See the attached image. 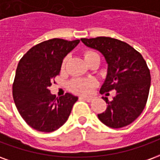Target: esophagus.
<instances>
[{
    "instance_id": "34e87169",
    "label": "esophagus",
    "mask_w": 160,
    "mask_h": 160,
    "mask_svg": "<svg viewBox=\"0 0 160 160\" xmlns=\"http://www.w3.org/2000/svg\"><path fill=\"white\" fill-rule=\"evenodd\" d=\"M80 99H83V100H86L87 102H91V101L92 100V98L91 97H85V96H81L80 97Z\"/></svg>"
}]
</instances>
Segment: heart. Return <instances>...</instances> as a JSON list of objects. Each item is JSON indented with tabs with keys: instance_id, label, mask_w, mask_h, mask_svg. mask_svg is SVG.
Returning a JSON list of instances; mask_svg holds the SVG:
<instances>
[{
	"instance_id": "b5f03b06",
	"label": "heart",
	"mask_w": 160,
	"mask_h": 160,
	"mask_svg": "<svg viewBox=\"0 0 160 160\" xmlns=\"http://www.w3.org/2000/svg\"><path fill=\"white\" fill-rule=\"evenodd\" d=\"M94 56H98V55L92 50H87L84 53V57L86 61ZM68 61V56H66L62 63V69L65 68ZM96 86H97V81L92 78H77L71 80L69 83L70 90L74 93L81 94V95L89 94Z\"/></svg>"
}]
</instances>
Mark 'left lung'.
Here are the masks:
<instances>
[{
    "label": "left lung",
    "instance_id": "obj_1",
    "mask_svg": "<svg viewBox=\"0 0 160 160\" xmlns=\"http://www.w3.org/2000/svg\"><path fill=\"white\" fill-rule=\"evenodd\" d=\"M80 40L102 53L108 63L107 76L100 93L108 96V92L116 90L111 101L103 97L108 105L105 111L98 115V119L112 128L132 123L144 110L149 94L151 75L146 61L141 53L121 40L109 37Z\"/></svg>",
    "mask_w": 160,
    "mask_h": 160
}]
</instances>
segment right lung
<instances>
[{
    "label": "right lung",
    "instance_id": "add662e5",
    "mask_svg": "<svg viewBox=\"0 0 160 160\" xmlns=\"http://www.w3.org/2000/svg\"><path fill=\"white\" fill-rule=\"evenodd\" d=\"M80 40H47L33 46L19 61L12 84L17 110L26 123L40 132H53L69 117L78 97L56 98L49 90L61 71L62 60ZM55 83V81H54Z\"/></svg>",
    "mask_w": 160,
    "mask_h": 160
}]
</instances>
